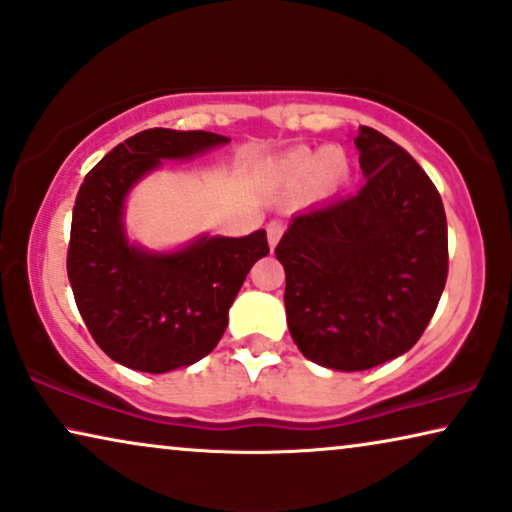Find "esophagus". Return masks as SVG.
Wrapping results in <instances>:
<instances>
[{"label": "esophagus", "mask_w": 512, "mask_h": 512, "mask_svg": "<svg viewBox=\"0 0 512 512\" xmlns=\"http://www.w3.org/2000/svg\"><path fill=\"white\" fill-rule=\"evenodd\" d=\"M282 235H284V223H279V221L268 223V242L272 249L277 247V242L282 240Z\"/></svg>", "instance_id": "1"}]
</instances>
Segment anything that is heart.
<instances>
[{
    "label": "heart",
    "instance_id": "1",
    "mask_svg": "<svg viewBox=\"0 0 512 512\" xmlns=\"http://www.w3.org/2000/svg\"><path fill=\"white\" fill-rule=\"evenodd\" d=\"M347 174V163L340 151L324 149L317 153L298 151L286 158L282 167V177L289 186H305L314 181L321 193L333 191Z\"/></svg>",
    "mask_w": 512,
    "mask_h": 512
}]
</instances>
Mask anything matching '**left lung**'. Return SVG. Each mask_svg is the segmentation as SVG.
Returning <instances> with one entry per match:
<instances>
[{
	"label": "left lung",
	"mask_w": 512,
	"mask_h": 512,
	"mask_svg": "<svg viewBox=\"0 0 512 512\" xmlns=\"http://www.w3.org/2000/svg\"><path fill=\"white\" fill-rule=\"evenodd\" d=\"M354 144L361 191L293 216L275 249L293 342L345 373L412 349L447 279V219L433 181L382 132L361 125Z\"/></svg>",
	"instance_id": "left-lung-1"
}]
</instances>
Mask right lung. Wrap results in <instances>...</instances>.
I'll return each mask as SVG.
<instances>
[{"mask_svg": "<svg viewBox=\"0 0 512 512\" xmlns=\"http://www.w3.org/2000/svg\"><path fill=\"white\" fill-rule=\"evenodd\" d=\"M228 142L205 130L151 128L111 149L83 179L69 235V284L93 340L125 368L167 373L207 356L251 265L268 256L265 230L202 235L160 254L125 235V198L160 160H188Z\"/></svg>", "mask_w": 512, "mask_h": 512, "instance_id": "1", "label": "right lung"}]
</instances>
